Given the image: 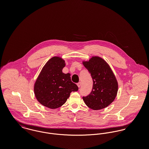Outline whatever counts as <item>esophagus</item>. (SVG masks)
Wrapping results in <instances>:
<instances>
[{
  "mask_svg": "<svg viewBox=\"0 0 149 149\" xmlns=\"http://www.w3.org/2000/svg\"><path fill=\"white\" fill-rule=\"evenodd\" d=\"M77 85H78V86L79 88H80V87L81 86V83H80V82L78 83V84H77Z\"/></svg>",
  "mask_w": 149,
  "mask_h": 149,
  "instance_id": "34e87169",
  "label": "esophagus"
}]
</instances>
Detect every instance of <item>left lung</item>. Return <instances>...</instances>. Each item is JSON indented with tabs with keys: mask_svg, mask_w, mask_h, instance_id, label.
Instances as JSON below:
<instances>
[{
	"mask_svg": "<svg viewBox=\"0 0 149 149\" xmlns=\"http://www.w3.org/2000/svg\"><path fill=\"white\" fill-rule=\"evenodd\" d=\"M82 64L91 73L93 81L92 91L83 97L85 104L93 110H100L109 106L116 98L118 84L109 64L102 57L92 56Z\"/></svg>",
	"mask_w": 149,
	"mask_h": 149,
	"instance_id": "1",
	"label": "left lung"
}]
</instances>
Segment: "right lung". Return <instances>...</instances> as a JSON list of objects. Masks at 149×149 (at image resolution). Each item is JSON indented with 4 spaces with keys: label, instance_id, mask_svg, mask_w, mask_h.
<instances>
[{
    "label": "right lung",
    "instance_id": "add662e5",
    "mask_svg": "<svg viewBox=\"0 0 149 149\" xmlns=\"http://www.w3.org/2000/svg\"><path fill=\"white\" fill-rule=\"evenodd\" d=\"M65 61L60 56L51 58L45 64L34 84L36 98L43 106L56 109L62 106L71 92L78 87L71 80L70 74H64Z\"/></svg>",
    "mask_w": 149,
    "mask_h": 149
}]
</instances>
